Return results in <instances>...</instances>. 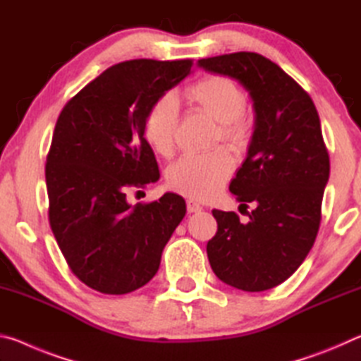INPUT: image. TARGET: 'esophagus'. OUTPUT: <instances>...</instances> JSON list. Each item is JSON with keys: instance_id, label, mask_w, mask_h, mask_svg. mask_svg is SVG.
Wrapping results in <instances>:
<instances>
[{"instance_id": "esophagus-1", "label": "esophagus", "mask_w": 361, "mask_h": 361, "mask_svg": "<svg viewBox=\"0 0 361 361\" xmlns=\"http://www.w3.org/2000/svg\"><path fill=\"white\" fill-rule=\"evenodd\" d=\"M188 212L189 213H195V212H200V210H204V207L200 205V204H197V202H194V200H188Z\"/></svg>"}]
</instances>
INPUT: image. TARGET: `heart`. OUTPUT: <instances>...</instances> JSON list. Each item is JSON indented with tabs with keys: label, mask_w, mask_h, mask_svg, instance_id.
<instances>
[{
	"label": "heart",
	"mask_w": 361,
	"mask_h": 361,
	"mask_svg": "<svg viewBox=\"0 0 361 361\" xmlns=\"http://www.w3.org/2000/svg\"><path fill=\"white\" fill-rule=\"evenodd\" d=\"M188 99L204 113L219 122V138L232 148H242L248 140V126L243 119L245 94L232 79L205 78L188 89ZM180 105L176 97L166 94L152 103L145 118V137L151 148L170 156L175 148ZM234 170V159L226 149L207 156H185L167 170V183L173 191L191 199L207 200L215 195Z\"/></svg>",
	"instance_id": "heart-1"
}]
</instances>
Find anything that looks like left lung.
<instances>
[{"mask_svg": "<svg viewBox=\"0 0 361 361\" xmlns=\"http://www.w3.org/2000/svg\"><path fill=\"white\" fill-rule=\"evenodd\" d=\"M197 66L239 82L255 111L247 159L229 185L255 210L248 223L235 212H212L218 232L207 243L210 266L237 290L274 288L302 264L319 232L329 178L319 113L301 85L259 54L200 59Z\"/></svg>", "mask_w": 361, "mask_h": 361, "instance_id": "8db88e82", "label": "left lung"}]
</instances>
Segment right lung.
Here are the masks:
<instances>
[{
  "label": "right lung",
  "instance_id": "obj_1",
  "mask_svg": "<svg viewBox=\"0 0 361 361\" xmlns=\"http://www.w3.org/2000/svg\"><path fill=\"white\" fill-rule=\"evenodd\" d=\"M191 66L192 60L146 59L109 66L57 119L46 162L49 221L73 274L105 295L148 283L186 215L175 192L137 205L126 194L159 180L145 118Z\"/></svg>",
  "mask_w": 361,
  "mask_h": 361
}]
</instances>
